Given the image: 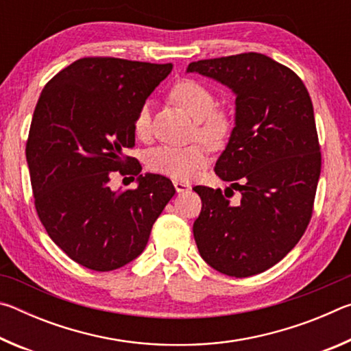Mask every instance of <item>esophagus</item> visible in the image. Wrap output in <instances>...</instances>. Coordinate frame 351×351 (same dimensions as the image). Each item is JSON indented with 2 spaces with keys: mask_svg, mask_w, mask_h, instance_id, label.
<instances>
[{
  "mask_svg": "<svg viewBox=\"0 0 351 351\" xmlns=\"http://www.w3.org/2000/svg\"><path fill=\"white\" fill-rule=\"evenodd\" d=\"M173 186H175V190L178 193H184V192H187V190L192 189L190 187V184L184 182V181H173Z\"/></svg>",
  "mask_w": 351,
  "mask_h": 351,
  "instance_id": "34e87169",
  "label": "esophagus"
}]
</instances>
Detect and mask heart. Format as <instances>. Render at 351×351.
<instances>
[{"instance_id":"1","label":"heart","mask_w":351,"mask_h":351,"mask_svg":"<svg viewBox=\"0 0 351 351\" xmlns=\"http://www.w3.org/2000/svg\"><path fill=\"white\" fill-rule=\"evenodd\" d=\"M171 97L197 121L198 134L207 144L218 147L226 142L232 132V117L226 110L217 108L215 94L204 83L193 79H182L171 88ZM152 125V102L144 100L134 114V133L145 138ZM209 162V150L201 142L190 145L162 144L150 152L148 169L173 180L190 181Z\"/></svg>"}]
</instances>
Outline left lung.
<instances>
[{"label":"left lung","instance_id":"8db88e82","mask_svg":"<svg viewBox=\"0 0 351 351\" xmlns=\"http://www.w3.org/2000/svg\"><path fill=\"white\" fill-rule=\"evenodd\" d=\"M189 73L212 77L237 94L235 128L215 171L230 187H193L198 251L230 277L260 274L293 249L310 224L322 154L306 86L293 69L258 52L192 62Z\"/></svg>","mask_w":351,"mask_h":351}]
</instances>
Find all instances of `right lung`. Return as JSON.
<instances>
[{"mask_svg": "<svg viewBox=\"0 0 351 351\" xmlns=\"http://www.w3.org/2000/svg\"><path fill=\"white\" fill-rule=\"evenodd\" d=\"M173 64L83 57L46 83L26 142L34 206L51 240L93 271H112L144 251L175 195L169 178L141 173L134 114ZM138 177L114 193L112 174ZM127 180V178H125Z\"/></svg>", "mask_w": 351, "mask_h": 351, "instance_id": "add662e5", "label": "right lung"}]
</instances>
